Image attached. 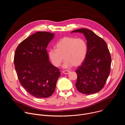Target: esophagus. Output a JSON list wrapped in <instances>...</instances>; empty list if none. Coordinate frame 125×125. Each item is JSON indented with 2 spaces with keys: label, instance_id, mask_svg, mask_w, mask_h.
Wrapping results in <instances>:
<instances>
[{
  "label": "esophagus",
  "instance_id": "34e87169",
  "mask_svg": "<svg viewBox=\"0 0 125 125\" xmlns=\"http://www.w3.org/2000/svg\"><path fill=\"white\" fill-rule=\"evenodd\" d=\"M70 72V71L69 70H64L63 71V73L64 74H68Z\"/></svg>",
  "mask_w": 125,
  "mask_h": 125
}]
</instances>
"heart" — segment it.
I'll return each instance as SVG.
<instances>
[{
    "label": "heart",
    "mask_w": 125,
    "mask_h": 125,
    "mask_svg": "<svg viewBox=\"0 0 125 125\" xmlns=\"http://www.w3.org/2000/svg\"><path fill=\"white\" fill-rule=\"evenodd\" d=\"M87 47L84 40L81 38L66 37L60 40L56 44V49L49 50L48 55L53 65L59 67L66 60L64 68L80 65L87 54Z\"/></svg>",
    "instance_id": "obj_1"
}]
</instances>
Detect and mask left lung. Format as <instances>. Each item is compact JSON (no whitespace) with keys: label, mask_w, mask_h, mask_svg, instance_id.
I'll return each instance as SVG.
<instances>
[{"label":"left lung","mask_w":125,"mask_h":125,"mask_svg":"<svg viewBox=\"0 0 125 125\" xmlns=\"http://www.w3.org/2000/svg\"><path fill=\"white\" fill-rule=\"evenodd\" d=\"M83 33L87 41V54L76 72L77 90L90 95L99 92L104 87L110 72L111 58L106 42L87 29H80L71 32Z\"/></svg>","instance_id":"8db88e82"}]
</instances>
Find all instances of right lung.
Here are the masks:
<instances>
[{
	"label": "right lung",
	"mask_w": 125,
	"mask_h": 125,
	"mask_svg": "<svg viewBox=\"0 0 125 125\" xmlns=\"http://www.w3.org/2000/svg\"><path fill=\"white\" fill-rule=\"evenodd\" d=\"M54 34L38 31L22 41L15 52L14 63L21 85L31 95L47 98L54 93L59 69L49 61L46 50Z\"/></svg>",
	"instance_id": "right-lung-1"
}]
</instances>
